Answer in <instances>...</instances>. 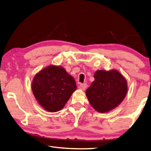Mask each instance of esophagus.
<instances>
[{
  "mask_svg": "<svg viewBox=\"0 0 151 151\" xmlns=\"http://www.w3.org/2000/svg\"><path fill=\"white\" fill-rule=\"evenodd\" d=\"M86 86H87L86 84H81L78 86V88L80 89H81V90H84V89L86 88Z\"/></svg>",
  "mask_w": 151,
  "mask_h": 151,
  "instance_id": "1",
  "label": "esophagus"
}]
</instances>
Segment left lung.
Masks as SVG:
<instances>
[{"mask_svg": "<svg viewBox=\"0 0 151 151\" xmlns=\"http://www.w3.org/2000/svg\"><path fill=\"white\" fill-rule=\"evenodd\" d=\"M95 81L86 91V96L96 111L106 113L117 107L128 91L127 80L116 69L97 70Z\"/></svg>", "mask_w": 151, "mask_h": 151, "instance_id": "8db88e82", "label": "left lung"}]
</instances>
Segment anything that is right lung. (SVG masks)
Instances as JSON below:
<instances>
[{
  "label": "right lung",
  "instance_id": "add662e5",
  "mask_svg": "<svg viewBox=\"0 0 151 151\" xmlns=\"http://www.w3.org/2000/svg\"><path fill=\"white\" fill-rule=\"evenodd\" d=\"M76 88L75 79L60 65L45 67L36 74L32 82L34 97L49 112L62 110Z\"/></svg>",
  "mask_w": 151,
  "mask_h": 151
}]
</instances>
